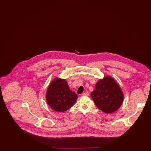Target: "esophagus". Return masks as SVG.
Masks as SVG:
<instances>
[{"label": "esophagus", "mask_w": 151, "mask_h": 151, "mask_svg": "<svg viewBox=\"0 0 151 151\" xmlns=\"http://www.w3.org/2000/svg\"><path fill=\"white\" fill-rule=\"evenodd\" d=\"M88 95H89V93L88 92H86L83 93V96H88Z\"/></svg>", "instance_id": "obj_1"}]
</instances>
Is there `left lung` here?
Listing matches in <instances>:
<instances>
[{"label": "left lung", "instance_id": "8db88e82", "mask_svg": "<svg viewBox=\"0 0 151 151\" xmlns=\"http://www.w3.org/2000/svg\"><path fill=\"white\" fill-rule=\"evenodd\" d=\"M96 106L106 113H112L121 107L124 96L121 88L115 80L106 76L99 80L91 93Z\"/></svg>", "mask_w": 151, "mask_h": 151}]
</instances>
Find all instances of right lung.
Returning <instances> with one entry per match:
<instances>
[{"instance_id":"obj_1","label":"right lung","mask_w":151,"mask_h":151,"mask_svg":"<svg viewBox=\"0 0 151 151\" xmlns=\"http://www.w3.org/2000/svg\"><path fill=\"white\" fill-rule=\"evenodd\" d=\"M78 95L70 89L65 79L56 78L51 82L46 94V101L52 110L65 111L72 107Z\"/></svg>"}]
</instances>
